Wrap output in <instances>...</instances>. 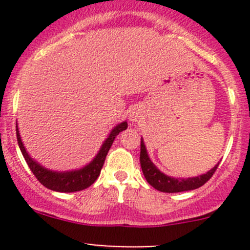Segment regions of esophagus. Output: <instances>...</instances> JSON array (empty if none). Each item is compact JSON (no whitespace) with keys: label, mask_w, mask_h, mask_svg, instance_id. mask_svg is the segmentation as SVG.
Returning <instances> with one entry per match:
<instances>
[{"label":"esophagus","mask_w":250,"mask_h":250,"mask_svg":"<svg viewBox=\"0 0 250 250\" xmlns=\"http://www.w3.org/2000/svg\"><path fill=\"white\" fill-rule=\"evenodd\" d=\"M144 118L143 109H140V106H134L132 107L129 111V121L132 123H138L140 122Z\"/></svg>","instance_id":"esophagus-1"}]
</instances>
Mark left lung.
Wrapping results in <instances>:
<instances>
[{
    "label": "left lung",
    "instance_id": "obj_1",
    "mask_svg": "<svg viewBox=\"0 0 250 250\" xmlns=\"http://www.w3.org/2000/svg\"><path fill=\"white\" fill-rule=\"evenodd\" d=\"M140 166L141 170H143L144 176L147 180V183L152 186L156 190L161 191V192H183V191H190L195 190V188H201L204 185L209 179L213 176L215 173L218 165L214 166L210 170H208L206 174H202L200 176H193V178H173V176L167 175V174L162 173L151 161L150 156H148L147 150H146L145 143L141 138L140 143Z\"/></svg>",
    "mask_w": 250,
    "mask_h": 250
}]
</instances>
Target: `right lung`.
Wrapping results in <instances>:
<instances>
[{"mask_svg":"<svg viewBox=\"0 0 250 250\" xmlns=\"http://www.w3.org/2000/svg\"><path fill=\"white\" fill-rule=\"evenodd\" d=\"M128 128V123L125 121L118 123L117 125L112 128L110 132L109 137L104 140L103 145L100 146V150L95 155V157L83 166L82 168L72 170H65V172H57V170L48 169V168L43 167L40 165L36 160L29 155V152L25 148L24 144L21 141V137H20L19 129H18V123H17V139L18 144H19L20 151H21L22 156H24L25 161H26L27 166L36 176L37 180L46 186L47 188L57 192H76V191L84 190V188H89L93 183L98 179L100 175L102 168L104 166L105 158H106L107 152H109L111 145H112L115 138L120 134L122 130H125Z\"/></svg>","mask_w":250,"mask_h":250,"instance_id":"right-lung-1","label":"right lung"}]
</instances>
